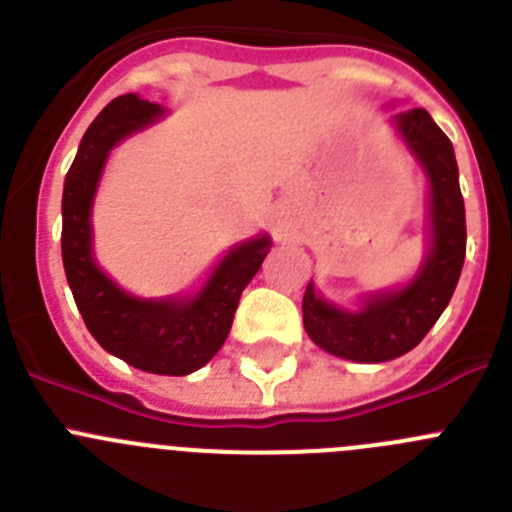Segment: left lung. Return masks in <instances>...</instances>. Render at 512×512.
Returning <instances> with one entry per match:
<instances>
[{
    "label": "left lung",
    "mask_w": 512,
    "mask_h": 512,
    "mask_svg": "<svg viewBox=\"0 0 512 512\" xmlns=\"http://www.w3.org/2000/svg\"><path fill=\"white\" fill-rule=\"evenodd\" d=\"M397 133L408 143L431 184V241L413 282L369 295L356 312L338 310L315 292L302 297L307 336L341 359L379 364L408 354L449 305L467 256V217L454 146L425 110L397 112Z\"/></svg>",
    "instance_id": "left-lung-1"
}]
</instances>
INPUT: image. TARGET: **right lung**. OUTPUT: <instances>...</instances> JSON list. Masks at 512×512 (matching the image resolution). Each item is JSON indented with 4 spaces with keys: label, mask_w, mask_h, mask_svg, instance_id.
Wrapping results in <instances>:
<instances>
[{
    "label": "right lung",
    "mask_w": 512,
    "mask_h": 512,
    "mask_svg": "<svg viewBox=\"0 0 512 512\" xmlns=\"http://www.w3.org/2000/svg\"><path fill=\"white\" fill-rule=\"evenodd\" d=\"M164 115V107L138 94L112 99L81 138L63 182L61 256L76 307L104 351L140 372L184 377L220 351L246 284L269 253V235L230 248L205 287L189 300H140L117 287L92 256V202L107 153L122 138Z\"/></svg>",
    "instance_id": "1"
}]
</instances>
